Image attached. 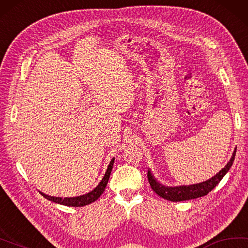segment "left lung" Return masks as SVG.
<instances>
[{"mask_svg": "<svg viewBox=\"0 0 248 248\" xmlns=\"http://www.w3.org/2000/svg\"><path fill=\"white\" fill-rule=\"evenodd\" d=\"M236 154V148L234 151L231 159L224 168H222L219 172L215 175V177L210 178L205 182H202L199 184H192V186H174V187H168L161 186L153 177L151 171H147V178L148 182L152 190L154 191L157 195L163 197V199L170 201V202H182V201H188L193 199H197V197H202L208 194L210 191L214 190V187L221 181V179L224 177L234 161V157Z\"/></svg>", "mask_w": 248, "mask_h": 248, "instance_id": "8db88e82", "label": "left lung"}]
</instances>
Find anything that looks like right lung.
Segmentation results:
<instances>
[{"label": "right lung", "instance_id": "add662e5", "mask_svg": "<svg viewBox=\"0 0 248 248\" xmlns=\"http://www.w3.org/2000/svg\"><path fill=\"white\" fill-rule=\"evenodd\" d=\"M114 160H115V158L111 159V161L108 165V168H107L106 172H105L104 178L102 179V181L100 182V184H98V186L95 188H94L93 191L88 193V194L77 196V197H65V199H62V197L48 196L46 194H43V193H41V194L48 201H52L54 202H57V204H62V205H65V206L81 207V206H85V205L91 204V202H95L98 199V197H100L103 194V192H104L105 187L107 186V182H108V180H109V175L111 173L112 166H114Z\"/></svg>", "mask_w": 248, "mask_h": 248}]
</instances>
